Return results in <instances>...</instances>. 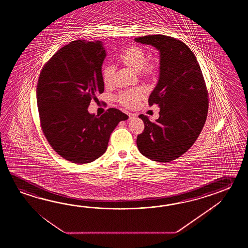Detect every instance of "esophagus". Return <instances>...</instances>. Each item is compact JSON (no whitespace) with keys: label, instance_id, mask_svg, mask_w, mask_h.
I'll return each instance as SVG.
<instances>
[{"label":"esophagus","instance_id":"obj_1","mask_svg":"<svg viewBox=\"0 0 248 248\" xmlns=\"http://www.w3.org/2000/svg\"><path fill=\"white\" fill-rule=\"evenodd\" d=\"M127 115H128V119L129 120H131V119L136 117V114H134V113H127Z\"/></svg>","mask_w":248,"mask_h":248}]
</instances>
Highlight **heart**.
Returning <instances> with one entry per match:
<instances>
[{
	"instance_id": "1",
	"label": "heart",
	"mask_w": 248,
	"mask_h": 248,
	"mask_svg": "<svg viewBox=\"0 0 248 248\" xmlns=\"http://www.w3.org/2000/svg\"><path fill=\"white\" fill-rule=\"evenodd\" d=\"M120 61L125 66L138 72L140 77L144 79H155L159 74V63L156 60H148L147 54L138 46H130L121 54ZM115 67L112 64H107L102 71V79L106 87H111L113 83ZM146 95L145 91L137 88L123 91L117 95L116 100L120 105L127 109L136 108L140 101Z\"/></svg>"
}]
</instances>
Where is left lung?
Instances as JSON below:
<instances>
[{"label":"left lung","mask_w":248,"mask_h":248,"mask_svg":"<svg viewBox=\"0 0 248 248\" xmlns=\"http://www.w3.org/2000/svg\"><path fill=\"white\" fill-rule=\"evenodd\" d=\"M135 41L159 50L158 84L149 97V105L159 106V118L152 122L140 114L144 129L137 138L139 152L158 162L179 158L195 142L205 125L208 93L195 55L175 38L154 34Z\"/></svg>","instance_id":"1"}]
</instances>
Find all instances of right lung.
I'll list each match as a JSON object with an SVG mask.
<instances>
[{"label":"right lung","mask_w":248,"mask_h":248,"mask_svg":"<svg viewBox=\"0 0 248 248\" xmlns=\"http://www.w3.org/2000/svg\"><path fill=\"white\" fill-rule=\"evenodd\" d=\"M106 54L101 42L76 40L61 47L44 64L36 97L42 132L62 158L90 163L106 153L111 132L128 116L110 108L90 114L91 100L104 92L102 64Z\"/></svg>","instance_id":"obj_1"}]
</instances>
